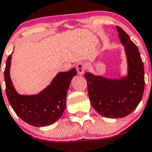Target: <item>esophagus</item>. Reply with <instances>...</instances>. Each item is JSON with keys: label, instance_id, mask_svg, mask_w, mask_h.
<instances>
[{"label": "esophagus", "instance_id": "obj_1", "mask_svg": "<svg viewBox=\"0 0 152 152\" xmlns=\"http://www.w3.org/2000/svg\"><path fill=\"white\" fill-rule=\"evenodd\" d=\"M76 70L79 75H83L86 70V65L84 62H79L76 65Z\"/></svg>", "mask_w": 152, "mask_h": 152}]
</instances>
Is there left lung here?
Listing matches in <instances>:
<instances>
[{
  "instance_id": "8db88e82",
  "label": "left lung",
  "mask_w": 152,
  "mask_h": 152,
  "mask_svg": "<svg viewBox=\"0 0 152 152\" xmlns=\"http://www.w3.org/2000/svg\"><path fill=\"white\" fill-rule=\"evenodd\" d=\"M125 47L128 75L119 79L96 76L86 72L85 77L91 105L102 116L120 118L129 115L139 104L144 91L143 62L137 45L121 27L117 26Z\"/></svg>"
}]
</instances>
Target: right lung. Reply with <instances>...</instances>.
Masks as SVG:
<instances>
[{"mask_svg":"<svg viewBox=\"0 0 152 152\" xmlns=\"http://www.w3.org/2000/svg\"><path fill=\"white\" fill-rule=\"evenodd\" d=\"M12 54L8 56L4 70L6 93L17 115L34 126H45L59 120L66 107V96L76 68L60 72L45 89L37 95H20L12 85L10 75Z\"/></svg>","mask_w":152,"mask_h":152,"instance_id":"right-lung-1","label":"right lung"}]
</instances>
